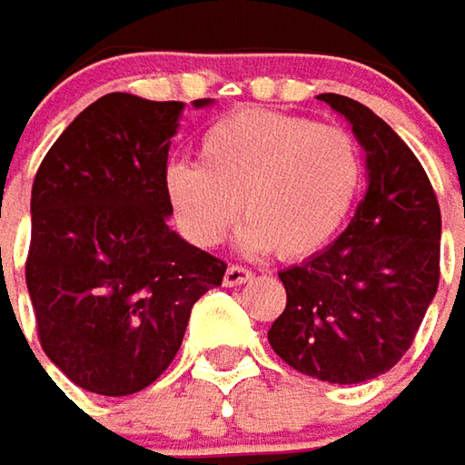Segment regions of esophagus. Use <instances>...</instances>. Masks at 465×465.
<instances>
[{"instance_id":"1","label":"esophagus","mask_w":465,"mask_h":465,"mask_svg":"<svg viewBox=\"0 0 465 465\" xmlns=\"http://www.w3.org/2000/svg\"><path fill=\"white\" fill-rule=\"evenodd\" d=\"M253 279V273L248 269H242V266H230V269L225 271V286H242L245 282H251Z\"/></svg>"}]
</instances>
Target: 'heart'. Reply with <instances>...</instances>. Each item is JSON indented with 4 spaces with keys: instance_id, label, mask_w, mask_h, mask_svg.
<instances>
[{
    "instance_id": "1",
    "label": "heart",
    "mask_w": 465,
    "mask_h": 465,
    "mask_svg": "<svg viewBox=\"0 0 465 465\" xmlns=\"http://www.w3.org/2000/svg\"><path fill=\"white\" fill-rule=\"evenodd\" d=\"M196 158L199 166L166 168L163 196L199 248L220 245L242 212V251L310 258L341 232L363 186V155L348 130L271 109L210 124Z\"/></svg>"
}]
</instances>
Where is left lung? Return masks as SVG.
Returning a JSON list of instances; mask_svg holds the SVG:
<instances>
[{
  "instance_id": "obj_1",
  "label": "left lung",
  "mask_w": 465,
  "mask_h": 465,
  "mask_svg": "<svg viewBox=\"0 0 465 465\" xmlns=\"http://www.w3.org/2000/svg\"><path fill=\"white\" fill-rule=\"evenodd\" d=\"M366 153V196L325 251L279 273L286 310L269 342L292 369L361 384L412 345L440 282V207L407 143L366 104L320 94Z\"/></svg>"
}]
</instances>
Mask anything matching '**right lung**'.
<instances>
[{"label": "right lung", "mask_w": 465, "mask_h": 465, "mask_svg": "<svg viewBox=\"0 0 465 465\" xmlns=\"http://www.w3.org/2000/svg\"><path fill=\"white\" fill-rule=\"evenodd\" d=\"M182 112L183 102L104 94L37 168L25 266L37 335L94 394L151 386L179 353L196 299L225 276V261L168 227L163 173Z\"/></svg>", "instance_id": "add662e5"}]
</instances>
